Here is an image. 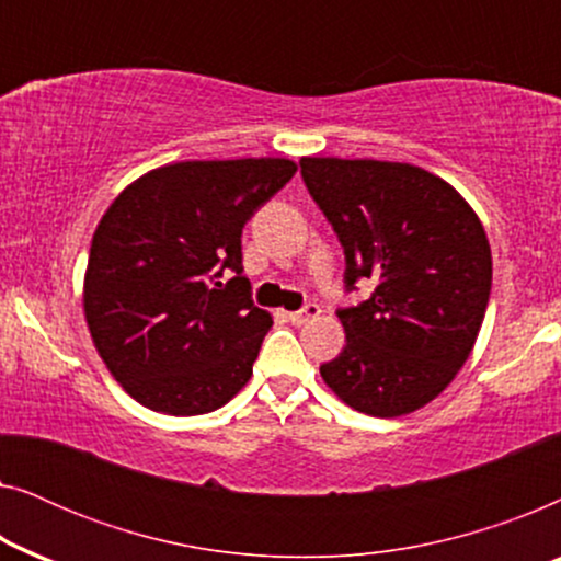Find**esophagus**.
<instances>
[{
    "label": "esophagus",
    "mask_w": 561,
    "mask_h": 561,
    "mask_svg": "<svg viewBox=\"0 0 561 561\" xmlns=\"http://www.w3.org/2000/svg\"><path fill=\"white\" fill-rule=\"evenodd\" d=\"M319 313H321V309H319L317 304H306L304 309H298V311H290V313H288V321H290V324L301 327V324H306V321L317 319Z\"/></svg>",
    "instance_id": "obj_1"
}]
</instances>
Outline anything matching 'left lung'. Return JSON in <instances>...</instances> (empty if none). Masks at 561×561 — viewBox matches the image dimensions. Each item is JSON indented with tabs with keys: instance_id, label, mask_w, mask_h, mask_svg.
<instances>
[{
	"instance_id": "8db88e82",
	"label": "left lung",
	"mask_w": 561,
	"mask_h": 561,
	"mask_svg": "<svg viewBox=\"0 0 561 561\" xmlns=\"http://www.w3.org/2000/svg\"><path fill=\"white\" fill-rule=\"evenodd\" d=\"M306 188L344 248V283L373 294L340 309L347 334L319 367L350 409L393 419L434 401L485 319L493 257L470 204L439 175L388 160L301 158Z\"/></svg>"
}]
</instances>
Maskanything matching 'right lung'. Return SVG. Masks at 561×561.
I'll use <instances>...</instances> for the list:
<instances>
[{
    "label": "right lung",
    "mask_w": 561,
    "mask_h": 561,
    "mask_svg": "<svg viewBox=\"0 0 561 561\" xmlns=\"http://www.w3.org/2000/svg\"><path fill=\"white\" fill-rule=\"evenodd\" d=\"M294 173L288 158L183 160L140 175L104 211L83 313L106 370L145 409L196 416L248 386L273 319L242 275V227Z\"/></svg>",
    "instance_id": "obj_1"
}]
</instances>
